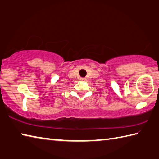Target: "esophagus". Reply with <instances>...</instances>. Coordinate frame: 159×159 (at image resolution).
Returning <instances> with one entry per match:
<instances>
[{
	"instance_id": "1",
	"label": "esophagus",
	"mask_w": 159,
	"mask_h": 159,
	"mask_svg": "<svg viewBox=\"0 0 159 159\" xmlns=\"http://www.w3.org/2000/svg\"><path fill=\"white\" fill-rule=\"evenodd\" d=\"M86 79H85V78H80V80H82V81H85Z\"/></svg>"
}]
</instances>
